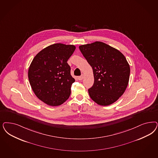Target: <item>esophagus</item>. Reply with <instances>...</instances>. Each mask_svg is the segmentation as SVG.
<instances>
[{"label":"esophagus","instance_id":"obj_1","mask_svg":"<svg viewBox=\"0 0 158 158\" xmlns=\"http://www.w3.org/2000/svg\"><path fill=\"white\" fill-rule=\"evenodd\" d=\"M84 74H82L81 76L78 77V80L81 81V80H82L84 78Z\"/></svg>","mask_w":158,"mask_h":158}]
</instances>
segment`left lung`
I'll list each match as a JSON object with an SVG mask.
<instances>
[{
    "instance_id": "obj_1",
    "label": "left lung",
    "mask_w": 158,
    "mask_h": 158,
    "mask_svg": "<svg viewBox=\"0 0 158 158\" xmlns=\"http://www.w3.org/2000/svg\"><path fill=\"white\" fill-rule=\"evenodd\" d=\"M93 70L94 83L88 89L92 99L101 106L110 105L122 95L127 87L130 68L122 53L97 41L79 46Z\"/></svg>"
}]
</instances>
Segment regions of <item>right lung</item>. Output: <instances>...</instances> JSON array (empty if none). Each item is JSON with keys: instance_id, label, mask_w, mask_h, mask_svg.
<instances>
[{"instance_id": "right-lung-1", "label": "right lung", "mask_w": 158, "mask_h": 158, "mask_svg": "<svg viewBox=\"0 0 158 158\" xmlns=\"http://www.w3.org/2000/svg\"><path fill=\"white\" fill-rule=\"evenodd\" d=\"M75 49L73 45L55 44L40 51L31 63L28 76L32 89L49 106L60 105L71 94L75 80L67 61Z\"/></svg>"}]
</instances>
